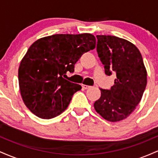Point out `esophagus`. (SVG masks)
<instances>
[{
	"instance_id": "1",
	"label": "esophagus",
	"mask_w": 158,
	"mask_h": 158,
	"mask_svg": "<svg viewBox=\"0 0 158 158\" xmlns=\"http://www.w3.org/2000/svg\"><path fill=\"white\" fill-rule=\"evenodd\" d=\"M81 87H82L83 89H85V90L89 89V88H90V86H89V85H81Z\"/></svg>"
}]
</instances>
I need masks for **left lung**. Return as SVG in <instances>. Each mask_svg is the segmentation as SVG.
<instances>
[{"label": "left lung", "mask_w": 158, "mask_h": 158, "mask_svg": "<svg viewBox=\"0 0 158 158\" xmlns=\"http://www.w3.org/2000/svg\"><path fill=\"white\" fill-rule=\"evenodd\" d=\"M97 50L108 76L117 78L110 90L100 88L94 104L96 111L110 122L127 118L140 102L147 84V71L135 44L113 35H97Z\"/></svg>", "instance_id": "8db88e82"}]
</instances>
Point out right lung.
<instances>
[{"instance_id":"1","label":"right lung","mask_w":158,"mask_h":158,"mask_svg":"<svg viewBox=\"0 0 158 158\" xmlns=\"http://www.w3.org/2000/svg\"><path fill=\"white\" fill-rule=\"evenodd\" d=\"M96 47L90 33L56 34L38 39L23 56L19 68V83L25 106L37 117L51 119L67 109L80 85L63 78L73 72L85 52Z\"/></svg>"}]
</instances>
